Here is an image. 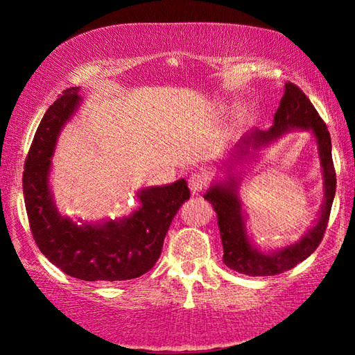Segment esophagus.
<instances>
[{"label":"esophagus","mask_w":355,"mask_h":355,"mask_svg":"<svg viewBox=\"0 0 355 355\" xmlns=\"http://www.w3.org/2000/svg\"><path fill=\"white\" fill-rule=\"evenodd\" d=\"M209 184V178L206 177V173L202 172H193L189 177V189L193 195H197L202 192Z\"/></svg>","instance_id":"34e87169"}]
</instances>
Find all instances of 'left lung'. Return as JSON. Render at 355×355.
Instances as JSON below:
<instances>
[{
    "instance_id": "1",
    "label": "left lung",
    "mask_w": 355,
    "mask_h": 355,
    "mask_svg": "<svg viewBox=\"0 0 355 355\" xmlns=\"http://www.w3.org/2000/svg\"><path fill=\"white\" fill-rule=\"evenodd\" d=\"M293 128L311 130L315 135L320 154V164L325 178V202L320 210V218L313 229L308 230L306 235L290 247H285L276 253L266 254L254 248L247 238L243 210L236 195L235 183L230 178L227 184H216L210 187L205 198L214 206L218 215V225H220L221 241L224 248V263L229 268L247 276H275L281 275L286 270L296 267L299 262L306 259L325 235L327 225L329 221L331 206L336 195V169L331 155V135L319 112L308 99L305 93L293 82H286L285 93L282 96L281 105L275 114V123L268 132H253L250 137L244 139V143L254 140V145L267 143L276 139L285 131ZM243 153V150H241ZM245 154V153H244Z\"/></svg>"
}]
</instances>
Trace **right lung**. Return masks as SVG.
I'll return each instance as SVG.
<instances>
[{
	"mask_svg": "<svg viewBox=\"0 0 355 355\" xmlns=\"http://www.w3.org/2000/svg\"><path fill=\"white\" fill-rule=\"evenodd\" d=\"M71 87L45 111L35 132L22 172V191L30 230L53 266L82 281H126L145 275L162 254L164 236L180 206L189 200L184 180L139 192V210L122 221L78 225L59 215L49 189L50 157L59 131L80 97Z\"/></svg>",
	"mask_w": 355,
	"mask_h": 355,
	"instance_id": "right-lung-1",
	"label": "right lung"
}]
</instances>
